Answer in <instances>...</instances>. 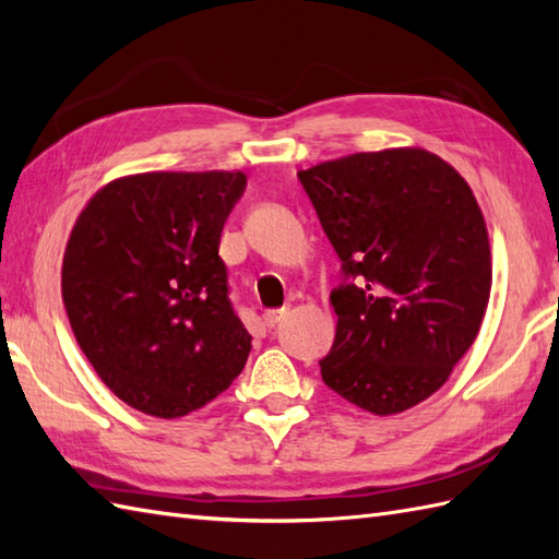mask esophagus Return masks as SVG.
<instances>
[{"instance_id": "esophagus-1", "label": "esophagus", "mask_w": 559, "mask_h": 559, "mask_svg": "<svg viewBox=\"0 0 559 559\" xmlns=\"http://www.w3.org/2000/svg\"><path fill=\"white\" fill-rule=\"evenodd\" d=\"M286 317H288V310H286V307H278V310H269V312H264V317H261V319H264V326L273 329L276 324H281L283 319H286Z\"/></svg>"}]
</instances>
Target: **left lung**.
<instances>
[{"mask_svg": "<svg viewBox=\"0 0 559 559\" xmlns=\"http://www.w3.org/2000/svg\"><path fill=\"white\" fill-rule=\"evenodd\" d=\"M348 281L322 379L374 415L418 406L476 341L490 240L468 182L425 148L353 153L298 173Z\"/></svg>", "mask_w": 559, "mask_h": 559, "instance_id": "1", "label": "left lung"}]
</instances>
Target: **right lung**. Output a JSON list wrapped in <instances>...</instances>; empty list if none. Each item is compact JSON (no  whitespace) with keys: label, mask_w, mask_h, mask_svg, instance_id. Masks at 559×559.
Listing matches in <instances>:
<instances>
[{"label":"right lung","mask_w":559,"mask_h":559,"mask_svg":"<svg viewBox=\"0 0 559 559\" xmlns=\"http://www.w3.org/2000/svg\"><path fill=\"white\" fill-rule=\"evenodd\" d=\"M245 173H139L88 199L62 261L79 346L117 399L182 418L242 372L252 336L233 312L221 233Z\"/></svg>","instance_id":"add662e5"}]
</instances>
